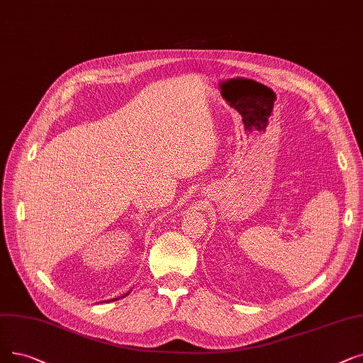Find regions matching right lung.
Masks as SVG:
<instances>
[{"label":"right lung","instance_id":"right-lung-1","mask_svg":"<svg viewBox=\"0 0 363 363\" xmlns=\"http://www.w3.org/2000/svg\"><path fill=\"white\" fill-rule=\"evenodd\" d=\"M129 294H130V292H128V294H124V295H123V296H125V295H129ZM123 296H118V298H114V299H113V301H117V299H120V298H123ZM109 301H111V299H109Z\"/></svg>","mask_w":363,"mask_h":363}]
</instances>
